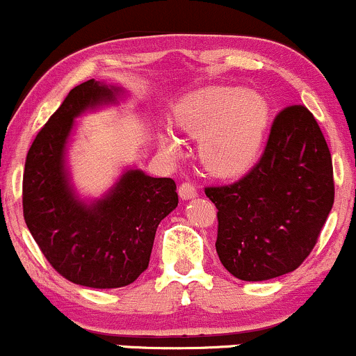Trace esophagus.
Segmentation results:
<instances>
[{
  "instance_id": "obj_1",
  "label": "esophagus",
  "mask_w": 356,
  "mask_h": 356,
  "mask_svg": "<svg viewBox=\"0 0 356 356\" xmlns=\"http://www.w3.org/2000/svg\"><path fill=\"white\" fill-rule=\"evenodd\" d=\"M179 195H181V199H184V201L194 199L195 195H197V189H195V186H192L191 182H182L181 186H179Z\"/></svg>"
}]
</instances>
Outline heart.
I'll return each instance as SVG.
<instances>
[{"label":"heart","mask_w":356,"mask_h":356,"mask_svg":"<svg viewBox=\"0 0 356 356\" xmlns=\"http://www.w3.org/2000/svg\"><path fill=\"white\" fill-rule=\"evenodd\" d=\"M174 118L182 132L201 138L199 155L211 174L234 177L256 162L266 137L269 108L254 90L216 87L199 90L182 100ZM159 144L169 155L181 150L170 132H161Z\"/></svg>","instance_id":"1"}]
</instances>
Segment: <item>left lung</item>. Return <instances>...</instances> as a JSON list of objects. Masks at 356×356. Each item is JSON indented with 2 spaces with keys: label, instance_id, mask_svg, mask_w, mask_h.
I'll return each mask as SVG.
<instances>
[{
  "label": "left lung",
  "instance_id": "left-lung-1",
  "mask_svg": "<svg viewBox=\"0 0 356 356\" xmlns=\"http://www.w3.org/2000/svg\"><path fill=\"white\" fill-rule=\"evenodd\" d=\"M218 207L216 251L243 281H266L300 266L333 207V164L313 113H277L259 162L231 186L206 187Z\"/></svg>",
  "mask_w": 356,
  "mask_h": 356
}]
</instances>
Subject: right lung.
I'll use <instances>...</instances> for the list:
<instances>
[{"label":"right lung","instance_id":"obj_1","mask_svg":"<svg viewBox=\"0 0 356 356\" xmlns=\"http://www.w3.org/2000/svg\"><path fill=\"white\" fill-rule=\"evenodd\" d=\"M118 85L95 79L70 90L28 150L23 174V216L48 263L72 283L122 288L149 266L159 222L177 207L175 182L127 167L99 199H81L67 154L75 118L115 105Z\"/></svg>","mask_w":356,"mask_h":356}]
</instances>
